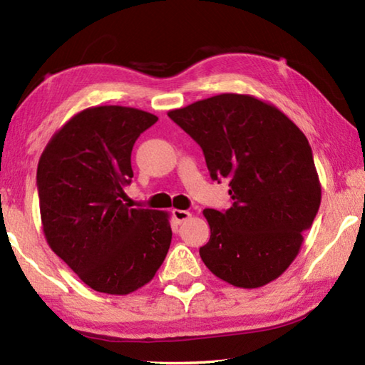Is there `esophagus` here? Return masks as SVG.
<instances>
[{
  "instance_id": "34e87169",
  "label": "esophagus",
  "mask_w": 365,
  "mask_h": 365,
  "mask_svg": "<svg viewBox=\"0 0 365 365\" xmlns=\"http://www.w3.org/2000/svg\"><path fill=\"white\" fill-rule=\"evenodd\" d=\"M172 215H174L177 224H182V222H185V220L191 217V212L182 211V209H174V211H172Z\"/></svg>"
}]
</instances>
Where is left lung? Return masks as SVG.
I'll use <instances>...</instances> for the list:
<instances>
[{"label":"left lung","instance_id":"1","mask_svg":"<svg viewBox=\"0 0 365 365\" xmlns=\"http://www.w3.org/2000/svg\"><path fill=\"white\" fill-rule=\"evenodd\" d=\"M205 153L212 180L227 178L230 209H205L206 267L233 287L279 279L301 250L320 206L319 175L306 135L274 104L222 93L169 110Z\"/></svg>","mask_w":365,"mask_h":365}]
</instances>
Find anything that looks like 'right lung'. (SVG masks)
<instances>
[{
	"instance_id": "add662e5",
	"label": "right lung",
	"mask_w": 365,
	"mask_h": 365,
	"mask_svg": "<svg viewBox=\"0 0 365 365\" xmlns=\"http://www.w3.org/2000/svg\"><path fill=\"white\" fill-rule=\"evenodd\" d=\"M158 117L125 106L80 110L49 140L36 170L45 238L95 292L128 294L168 256L169 212L133 209L132 150Z\"/></svg>"
}]
</instances>
